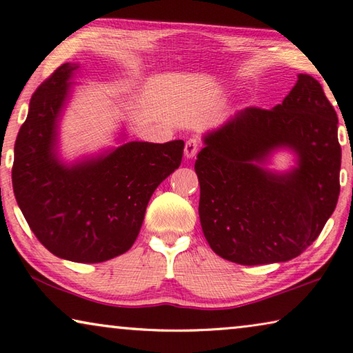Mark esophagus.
<instances>
[{
    "instance_id": "obj_1",
    "label": "esophagus",
    "mask_w": 353,
    "mask_h": 353,
    "mask_svg": "<svg viewBox=\"0 0 353 353\" xmlns=\"http://www.w3.org/2000/svg\"><path fill=\"white\" fill-rule=\"evenodd\" d=\"M197 152H199V141L197 139H188V141H186L185 150H183L186 159H192V157H196Z\"/></svg>"
}]
</instances>
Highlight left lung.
<instances>
[{
  "label": "left lung",
  "mask_w": 353,
  "mask_h": 353,
  "mask_svg": "<svg viewBox=\"0 0 353 353\" xmlns=\"http://www.w3.org/2000/svg\"><path fill=\"white\" fill-rule=\"evenodd\" d=\"M339 117L319 81L299 74L272 110L247 108L203 134L196 172L199 215L219 256L241 265L296 258L316 241L340 196ZM296 157L287 172L265 165Z\"/></svg>",
  "instance_id": "left-lung-1"
}]
</instances>
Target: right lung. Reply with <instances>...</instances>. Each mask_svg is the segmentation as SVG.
I'll list each match as a JSON object with an SVG mask.
<instances>
[{
    "instance_id": "right-lung-1",
    "label": "right lung",
    "mask_w": 353,
    "mask_h": 353,
    "mask_svg": "<svg viewBox=\"0 0 353 353\" xmlns=\"http://www.w3.org/2000/svg\"><path fill=\"white\" fill-rule=\"evenodd\" d=\"M79 63H63L36 89L14 142L13 192L30 229L57 258L95 264L137 241L154 190L179 168L183 141H125L65 162L59 127Z\"/></svg>"
}]
</instances>
